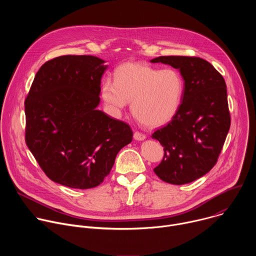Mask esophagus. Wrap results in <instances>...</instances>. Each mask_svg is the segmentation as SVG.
Listing matches in <instances>:
<instances>
[{
    "label": "esophagus",
    "instance_id": "esophagus-1",
    "mask_svg": "<svg viewBox=\"0 0 256 256\" xmlns=\"http://www.w3.org/2000/svg\"><path fill=\"white\" fill-rule=\"evenodd\" d=\"M134 138L136 140H144L146 138V136H144V134L138 132H134Z\"/></svg>",
    "mask_w": 256,
    "mask_h": 256
}]
</instances>
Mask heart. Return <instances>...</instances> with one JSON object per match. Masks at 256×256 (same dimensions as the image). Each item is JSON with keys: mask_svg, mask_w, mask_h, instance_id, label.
I'll return each instance as SVG.
<instances>
[{"mask_svg": "<svg viewBox=\"0 0 256 256\" xmlns=\"http://www.w3.org/2000/svg\"><path fill=\"white\" fill-rule=\"evenodd\" d=\"M184 82L175 70H159L128 62L114 72V82L105 79L101 97L112 112L120 114L132 101V112L144 126L157 128L169 122L179 110Z\"/></svg>", "mask_w": 256, "mask_h": 256, "instance_id": "1", "label": "heart"}]
</instances>
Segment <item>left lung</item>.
<instances>
[{"instance_id": "8db88e82", "label": "left lung", "mask_w": 256, "mask_h": 256, "mask_svg": "<svg viewBox=\"0 0 256 256\" xmlns=\"http://www.w3.org/2000/svg\"><path fill=\"white\" fill-rule=\"evenodd\" d=\"M150 62L177 68L184 81L179 110L152 134L164 147V158L154 172L167 184H186L206 174L223 148L231 124L226 83L200 58L168 56Z\"/></svg>"}]
</instances>
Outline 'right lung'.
<instances>
[{
	"instance_id": "right-lung-1",
	"label": "right lung",
	"mask_w": 256,
	"mask_h": 256,
	"mask_svg": "<svg viewBox=\"0 0 256 256\" xmlns=\"http://www.w3.org/2000/svg\"><path fill=\"white\" fill-rule=\"evenodd\" d=\"M94 56H62L42 66L25 100L27 147L58 184L99 186L132 140L128 124L97 107L108 66Z\"/></svg>"
}]
</instances>
